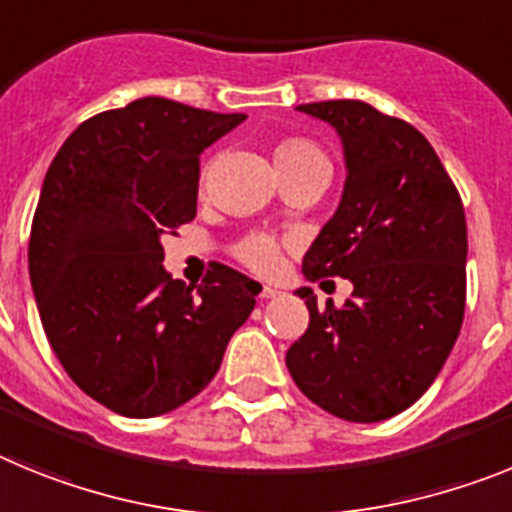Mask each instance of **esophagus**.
Masks as SVG:
<instances>
[{
    "label": "esophagus",
    "mask_w": 512,
    "mask_h": 512,
    "mask_svg": "<svg viewBox=\"0 0 512 512\" xmlns=\"http://www.w3.org/2000/svg\"><path fill=\"white\" fill-rule=\"evenodd\" d=\"M281 288H275V286H265V288H262V293H260V296H262V299H278V296H281Z\"/></svg>",
    "instance_id": "obj_1"
}]
</instances>
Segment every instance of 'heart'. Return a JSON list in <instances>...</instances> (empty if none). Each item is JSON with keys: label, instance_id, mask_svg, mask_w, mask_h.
<instances>
[{"label": "heart", "instance_id": "heart-1", "mask_svg": "<svg viewBox=\"0 0 512 512\" xmlns=\"http://www.w3.org/2000/svg\"><path fill=\"white\" fill-rule=\"evenodd\" d=\"M273 159L281 177L301 170H330L327 154L304 136H286V139L275 141ZM283 250H286V242L275 237V234L252 231V234H247V237L234 244V257L242 262L244 268L255 270L260 275H270L281 265Z\"/></svg>", "mask_w": 512, "mask_h": 512}]
</instances>
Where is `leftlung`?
<instances>
[{
	"instance_id": "8db88e82",
	"label": "left lung",
	"mask_w": 512,
	"mask_h": 512,
	"mask_svg": "<svg viewBox=\"0 0 512 512\" xmlns=\"http://www.w3.org/2000/svg\"><path fill=\"white\" fill-rule=\"evenodd\" d=\"M332 123L348 180L335 219L304 257V275L348 278L337 309L306 299L309 327L286 353L311 402L348 422L399 415L451 355L466 309V216L428 139L363 100L299 105Z\"/></svg>"
}]
</instances>
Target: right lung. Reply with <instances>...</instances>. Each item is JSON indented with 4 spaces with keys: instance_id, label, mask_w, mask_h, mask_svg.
Masks as SVG:
<instances>
[{
    "instance_id": "1",
    "label": "right lung",
    "mask_w": 512,
    "mask_h": 512,
    "mask_svg": "<svg viewBox=\"0 0 512 512\" xmlns=\"http://www.w3.org/2000/svg\"><path fill=\"white\" fill-rule=\"evenodd\" d=\"M244 121L167 97L105 110L71 133L43 180L28 268L53 353L95 402L157 417L201 394L260 283L226 268L185 286L162 237L195 219L201 151Z\"/></svg>"
}]
</instances>
